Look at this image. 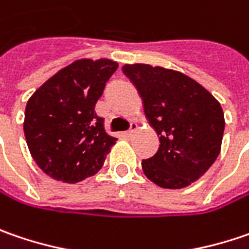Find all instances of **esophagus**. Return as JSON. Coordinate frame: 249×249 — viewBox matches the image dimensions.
Here are the masks:
<instances>
[{
    "instance_id": "esophagus-1",
    "label": "esophagus",
    "mask_w": 249,
    "mask_h": 249,
    "mask_svg": "<svg viewBox=\"0 0 249 249\" xmlns=\"http://www.w3.org/2000/svg\"><path fill=\"white\" fill-rule=\"evenodd\" d=\"M136 130H137V123H136V122H130V129L126 131L124 134H126L127 137H130V136H133V133Z\"/></svg>"
}]
</instances>
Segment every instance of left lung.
I'll return each mask as SVG.
<instances>
[{"instance_id":"obj_1","label":"left lung","mask_w":249,"mask_h":249,"mask_svg":"<svg viewBox=\"0 0 249 249\" xmlns=\"http://www.w3.org/2000/svg\"><path fill=\"white\" fill-rule=\"evenodd\" d=\"M123 72L143 98L144 113L160 136V147L143 160L145 177L167 189L197 180L220 154L224 113L200 84L179 71L126 64Z\"/></svg>"}]
</instances>
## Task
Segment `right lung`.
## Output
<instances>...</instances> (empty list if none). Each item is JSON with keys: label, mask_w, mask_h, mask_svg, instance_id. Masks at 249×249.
<instances>
[{"label": "right lung", "mask_w": 249, "mask_h": 249, "mask_svg": "<svg viewBox=\"0 0 249 249\" xmlns=\"http://www.w3.org/2000/svg\"><path fill=\"white\" fill-rule=\"evenodd\" d=\"M118 63L101 58L74 61L33 93L23 131L32 157L46 175L75 183L95 175L116 139L105 131L95 105Z\"/></svg>", "instance_id": "1"}]
</instances>
